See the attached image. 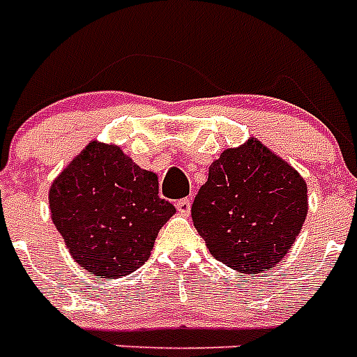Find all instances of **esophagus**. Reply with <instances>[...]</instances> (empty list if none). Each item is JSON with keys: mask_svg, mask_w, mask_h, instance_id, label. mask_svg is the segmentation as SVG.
Here are the masks:
<instances>
[{"mask_svg": "<svg viewBox=\"0 0 357 357\" xmlns=\"http://www.w3.org/2000/svg\"><path fill=\"white\" fill-rule=\"evenodd\" d=\"M175 207L182 216H188V214L191 213V200H189V198H181V200L175 204Z\"/></svg>", "mask_w": 357, "mask_h": 357, "instance_id": "obj_1", "label": "esophagus"}]
</instances>
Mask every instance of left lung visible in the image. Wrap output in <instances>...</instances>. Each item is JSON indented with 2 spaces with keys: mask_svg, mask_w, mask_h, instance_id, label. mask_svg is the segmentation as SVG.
I'll return each mask as SVG.
<instances>
[{
  "mask_svg": "<svg viewBox=\"0 0 357 357\" xmlns=\"http://www.w3.org/2000/svg\"><path fill=\"white\" fill-rule=\"evenodd\" d=\"M191 216L218 261L241 273H264L301 234L307 184L291 164L250 137L211 164Z\"/></svg>",
  "mask_w": 357,
  "mask_h": 357,
  "instance_id": "obj_1",
  "label": "left lung"
}]
</instances>
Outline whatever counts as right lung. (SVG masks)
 <instances>
[{
  "mask_svg": "<svg viewBox=\"0 0 357 357\" xmlns=\"http://www.w3.org/2000/svg\"><path fill=\"white\" fill-rule=\"evenodd\" d=\"M50 211L71 257L103 279L125 277L150 257L175 214L159 178L116 144L91 141L50 188Z\"/></svg>",
  "mask_w": 357,
  "mask_h": 357,
  "instance_id": "obj_1",
  "label": "right lung"
}]
</instances>
